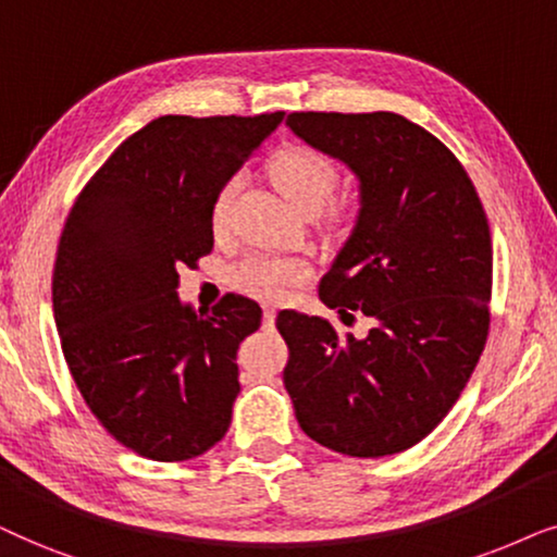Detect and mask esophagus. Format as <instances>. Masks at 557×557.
Returning <instances> with one entry per match:
<instances>
[{
    "label": "esophagus",
    "instance_id": "1",
    "mask_svg": "<svg viewBox=\"0 0 557 557\" xmlns=\"http://www.w3.org/2000/svg\"><path fill=\"white\" fill-rule=\"evenodd\" d=\"M274 325V308L264 306V329H272Z\"/></svg>",
    "mask_w": 557,
    "mask_h": 557
}]
</instances>
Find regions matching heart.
Masks as SVG:
<instances>
[{
  "label": "heart",
  "mask_w": 557,
  "mask_h": 557,
  "mask_svg": "<svg viewBox=\"0 0 557 557\" xmlns=\"http://www.w3.org/2000/svg\"><path fill=\"white\" fill-rule=\"evenodd\" d=\"M272 183L277 185V190L290 201L298 211H318L329 201L336 190L338 183V170L333 162L325 158L323 152L313 150L306 145H290L283 147L272 154L270 165H267ZM236 183L228 181L221 185V190L213 198L211 209V224L213 228H221L226 221L228 206H232ZM338 213L346 211L344 206H338ZM306 274L300 262L283 257H247L232 270V285L236 290L255 295V298L272 300L285 290L290 283Z\"/></svg>",
  "instance_id": "obj_1"
}]
</instances>
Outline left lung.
Returning <instances> with one entry per match:
<instances>
[{
  "label": "left lung",
  "mask_w": 557,
  "mask_h": 557,
  "mask_svg": "<svg viewBox=\"0 0 557 557\" xmlns=\"http://www.w3.org/2000/svg\"><path fill=\"white\" fill-rule=\"evenodd\" d=\"M287 127L359 177V216L318 295L364 338L280 310L295 418L354 458L412 448L446 418L488 336L492 234L456 154L392 111H295Z\"/></svg>",
  "instance_id": "obj_1"
}]
</instances>
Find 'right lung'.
I'll return each mask as SVG.
<instances>
[{"label": "right lung", "mask_w": 557, "mask_h": 557, "mask_svg": "<svg viewBox=\"0 0 557 557\" xmlns=\"http://www.w3.org/2000/svg\"><path fill=\"white\" fill-rule=\"evenodd\" d=\"M283 116L152 119L65 219L53 270L65 364L107 433L152 461L201 456L232 422L236 351L262 308L228 293L196 313L177 298V270L213 249V198Z\"/></svg>", "instance_id": "obj_1"}]
</instances>
